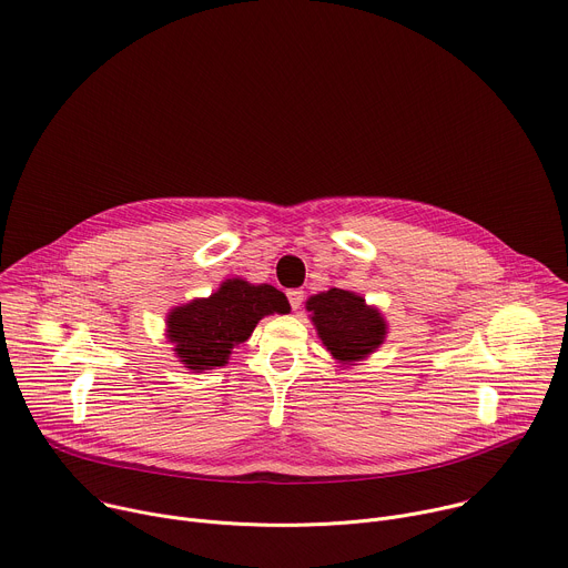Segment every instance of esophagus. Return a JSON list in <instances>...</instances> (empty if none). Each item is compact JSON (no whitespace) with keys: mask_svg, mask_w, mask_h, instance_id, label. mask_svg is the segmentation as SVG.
I'll return each instance as SVG.
<instances>
[{"mask_svg":"<svg viewBox=\"0 0 568 568\" xmlns=\"http://www.w3.org/2000/svg\"><path fill=\"white\" fill-rule=\"evenodd\" d=\"M287 298H290L292 310H298V307L303 305V290H290V292H287Z\"/></svg>","mask_w":568,"mask_h":568,"instance_id":"1","label":"esophagus"}]
</instances>
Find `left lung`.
Here are the masks:
<instances>
[{"instance_id":"8db88e82","label":"left lung","mask_w":568,"mask_h":568,"mask_svg":"<svg viewBox=\"0 0 568 568\" xmlns=\"http://www.w3.org/2000/svg\"><path fill=\"white\" fill-rule=\"evenodd\" d=\"M305 310L321 344L344 368L371 357L388 335L379 307L368 305L362 294L351 290L318 292L305 301Z\"/></svg>"}]
</instances>
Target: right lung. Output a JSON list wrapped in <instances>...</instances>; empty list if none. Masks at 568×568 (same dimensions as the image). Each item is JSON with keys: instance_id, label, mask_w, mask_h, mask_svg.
Returning <instances> with one entry per match:
<instances>
[{"instance_id": "right-lung-1", "label": "right lung", "mask_w": 568, "mask_h": 568, "mask_svg": "<svg viewBox=\"0 0 568 568\" xmlns=\"http://www.w3.org/2000/svg\"><path fill=\"white\" fill-rule=\"evenodd\" d=\"M287 312L281 290L235 276L222 281L211 296L175 305L166 314V339L184 368L204 373L226 366L233 348L252 337L261 318Z\"/></svg>"}]
</instances>
